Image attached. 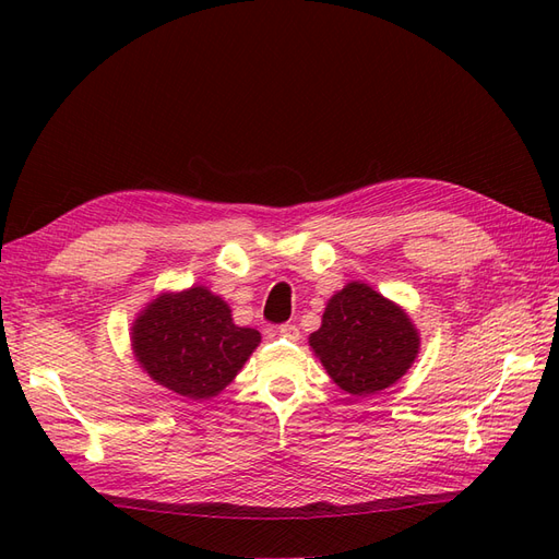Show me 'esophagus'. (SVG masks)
<instances>
[{
  "label": "esophagus",
  "instance_id": "1",
  "mask_svg": "<svg viewBox=\"0 0 559 559\" xmlns=\"http://www.w3.org/2000/svg\"><path fill=\"white\" fill-rule=\"evenodd\" d=\"M277 333H280L282 337H289V341H300V331H298L296 324H282V326L277 329Z\"/></svg>",
  "mask_w": 559,
  "mask_h": 559
}]
</instances>
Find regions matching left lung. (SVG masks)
Segmentation results:
<instances>
[{
    "label": "left lung",
    "mask_w": 559,
    "mask_h": 559,
    "mask_svg": "<svg viewBox=\"0 0 559 559\" xmlns=\"http://www.w3.org/2000/svg\"><path fill=\"white\" fill-rule=\"evenodd\" d=\"M310 345L337 386L366 396L394 384L411 368L419 335L392 300L352 282L329 300Z\"/></svg>",
    "instance_id": "left-lung-1"
}]
</instances>
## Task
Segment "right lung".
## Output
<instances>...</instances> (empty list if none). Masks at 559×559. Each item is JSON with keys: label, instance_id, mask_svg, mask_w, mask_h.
Segmentation results:
<instances>
[{"label": "right lung", "instance_id": "1", "mask_svg": "<svg viewBox=\"0 0 559 559\" xmlns=\"http://www.w3.org/2000/svg\"><path fill=\"white\" fill-rule=\"evenodd\" d=\"M261 343L235 326L226 302L205 286L165 294L132 326V349L146 373L186 399H210L238 376Z\"/></svg>", "mask_w": 559, "mask_h": 559}]
</instances>
